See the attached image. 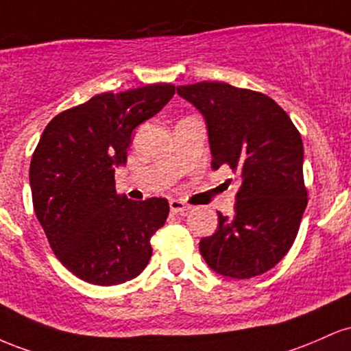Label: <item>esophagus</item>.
<instances>
[{"instance_id":"34e87169","label":"esophagus","mask_w":351,"mask_h":351,"mask_svg":"<svg viewBox=\"0 0 351 351\" xmlns=\"http://www.w3.org/2000/svg\"><path fill=\"white\" fill-rule=\"evenodd\" d=\"M169 207H171L172 214H186L189 208H191L187 204H184L182 200H177V199H172L171 202H169Z\"/></svg>"}]
</instances>
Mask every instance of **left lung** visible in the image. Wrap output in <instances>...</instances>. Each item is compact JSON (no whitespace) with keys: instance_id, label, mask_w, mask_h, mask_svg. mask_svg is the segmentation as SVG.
Instances as JSON below:
<instances>
[{"instance_id":"left-lung-1","label":"left lung","mask_w":351,"mask_h":351,"mask_svg":"<svg viewBox=\"0 0 351 351\" xmlns=\"http://www.w3.org/2000/svg\"><path fill=\"white\" fill-rule=\"evenodd\" d=\"M177 94L204 116L212 169L240 177L234 215L219 212L214 235L200 240L207 265L230 278L265 274L297 237L306 202L300 132L265 94L227 82L179 86Z\"/></svg>"}]
</instances>
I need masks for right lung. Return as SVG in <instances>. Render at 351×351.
<instances>
[{
  "label": "right lung",
  "instance_id": "right-lung-1",
  "mask_svg": "<svg viewBox=\"0 0 351 351\" xmlns=\"http://www.w3.org/2000/svg\"><path fill=\"white\" fill-rule=\"evenodd\" d=\"M174 94L165 82L102 93L46 125L29 165L34 212L58 261L81 280L117 285L149 263L169 202L119 195L114 172L128 160L134 129Z\"/></svg>",
  "mask_w": 351,
  "mask_h": 351
}]
</instances>
